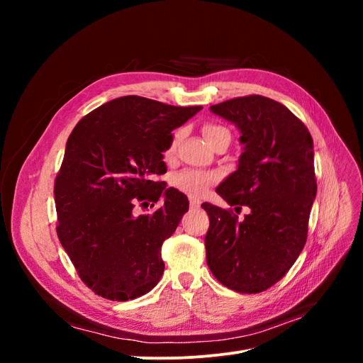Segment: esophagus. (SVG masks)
Instances as JSON below:
<instances>
[{
  "mask_svg": "<svg viewBox=\"0 0 363 363\" xmlns=\"http://www.w3.org/2000/svg\"><path fill=\"white\" fill-rule=\"evenodd\" d=\"M189 204H191V208H199L201 203H200L199 200H195V199H191V200H189Z\"/></svg>",
  "mask_w": 363,
  "mask_h": 363,
  "instance_id": "1",
  "label": "esophagus"
}]
</instances>
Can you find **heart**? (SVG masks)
<instances>
[{"label":"heart","instance_id":"b5f03b06","mask_svg":"<svg viewBox=\"0 0 363 363\" xmlns=\"http://www.w3.org/2000/svg\"><path fill=\"white\" fill-rule=\"evenodd\" d=\"M201 131L208 144H212V142L215 139H218L219 136H224V135L230 136V131L225 127L212 124V123L204 124L201 127ZM179 139H180V131L179 130L172 131V135L168 140V145H167V148H164V156L174 155V151H175V148H177V144H179ZM215 180H216V175L212 172L194 169V168H186V169H182L179 172L172 174L169 183L172 188H175L183 194H188L191 196H200L207 186L212 184Z\"/></svg>","mask_w":363,"mask_h":363}]
</instances>
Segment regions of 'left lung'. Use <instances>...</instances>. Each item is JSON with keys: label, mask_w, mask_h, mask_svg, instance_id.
Masks as SVG:
<instances>
[{"label": "left lung", "mask_w": 363, "mask_h": 363, "mask_svg": "<svg viewBox=\"0 0 363 363\" xmlns=\"http://www.w3.org/2000/svg\"><path fill=\"white\" fill-rule=\"evenodd\" d=\"M232 121L245 145L238 169L216 192L233 208L203 203L208 215L206 260L219 283L259 294L284 277L304 248L316 195L313 140L286 106L262 95L211 106Z\"/></svg>", "instance_id": "obj_1"}]
</instances>
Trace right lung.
Wrapping results in <instances>:
<instances>
[{
  "label": "right lung",
  "mask_w": 363,
  "mask_h": 363,
  "mask_svg": "<svg viewBox=\"0 0 363 363\" xmlns=\"http://www.w3.org/2000/svg\"><path fill=\"white\" fill-rule=\"evenodd\" d=\"M127 95L83 116L54 182L57 236L82 281L112 301L156 286L162 244L188 212V196L157 180L171 131L201 111ZM162 204L136 216V203Z\"/></svg>",
  "instance_id": "add662e5"
}]
</instances>
